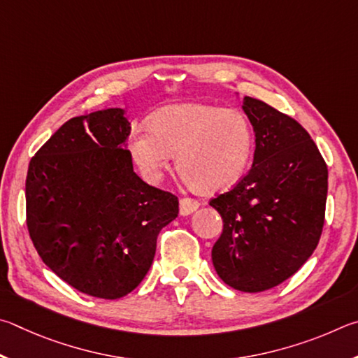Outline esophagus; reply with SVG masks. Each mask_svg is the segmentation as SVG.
<instances>
[{
    "mask_svg": "<svg viewBox=\"0 0 358 358\" xmlns=\"http://www.w3.org/2000/svg\"><path fill=\"white\" fill-rule=\"evenodd\" d=\"M198 208H199V203L193 198H182L179 201V212H180V215H184V217L193 214V212H195Z\"/></svg>",
    "mask_w": 358,
    "mask_h": 358,
    "instance_id": "obj_1",
    "label": "esophagus"
}]
</instances>
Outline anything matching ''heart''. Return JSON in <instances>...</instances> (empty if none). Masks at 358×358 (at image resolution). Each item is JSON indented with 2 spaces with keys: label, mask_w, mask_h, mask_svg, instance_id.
Returning a JSON list of instances; mask_svg holds the SVG:
<instances>
[{
  "label": "heart",
  "mask_w": 358,
  "mask_h": 358,
  "mask_svg": "<svg viewBox=\"0 0 358 358\" xmlns=\"http://www.w3.org/2000/svg\"><path fill=\"white\" fill-rule=\"evenodd\" d=\"M129 150L149 182H157L178 155V171L193 189L222 193L247 174L255 152V134L239 110L189 102L163 106L136 130Z\"/></svg>",
  "instance_id": "b5f03b06"
}]
</instances>
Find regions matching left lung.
<instances>
[{
	"label": "left lung",
	"instance_id": "left-lung-1",
	"mask_svg": "<svg viewBox=\"0 0 358 358\" xmlns=\"http://www.w3.org/2000/svg\"><path fill=\"white\" fill-rule=\"evenodd\" d=\"M242 108L255 131L253 166L210 199L223 218L212 262L224 283L261 292L292 277L315 252L327 201V165L296 119L253 97Z\"/></svg>",
	"mask_w": 358,
	"mask_h": 358
}]
</instances>
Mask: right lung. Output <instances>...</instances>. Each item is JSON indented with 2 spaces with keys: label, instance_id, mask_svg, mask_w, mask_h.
I'll return each instance as SVG.
<instances>
[{
  "label": "right lung",
  "instance_id": "obj_1",
  "mask_svg": "<svg viewBox=\"0 0 358 358\" xmlns=\"http://www.w3.org/2000/svg\"><path fill=\"white\" fill-rule=\"evenodd\" d=\"M122 108L69 119L31 159L27 224L37 253L87 296L115 300L141 283L160 229L179 214L171 193L134 171Z\"/></svg>",
  "mask_w": 358,
  "mask_h": 358
}]
</instances>
